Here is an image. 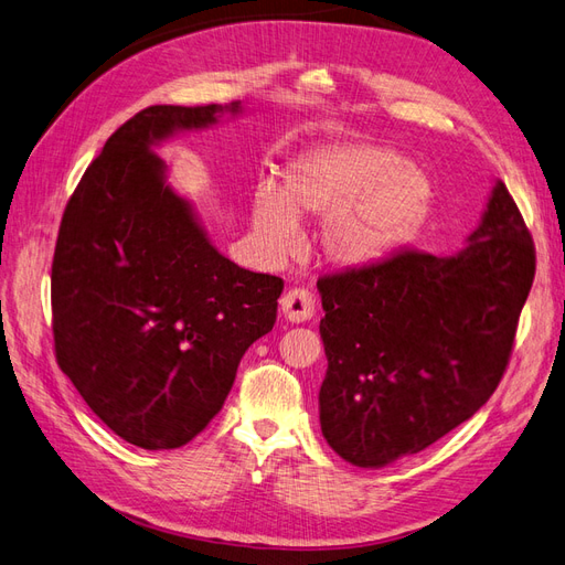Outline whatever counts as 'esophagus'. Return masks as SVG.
Returning <instances> with one entry per match:
<instances>
[{
  "instance_id": "esophagus-1",
  "label": "esophagus",
  "mask_w": 565,
  "mask_h": 565,
  "mask_svg": "<svg viewBox=\"0 0 565 565\" xmlns=\"http://www.w3.org/2000/svg\"><path fill=\"white\" fill-rule=\"evenodd\" d=\"M280 311L289 320V323H307V320L316 311V301L309 289H289L280 299Z\"/></svg>"
}]
</instances>
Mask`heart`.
<instances>
[{
    "instance_id": "1",
    "label": "heart",
    "mask_w": 565,
    "mask_h": 565,
    "mask_svg": "<svg viewBox=\"0 0 565 565\" xmlns=\"http://www.w3.org/2000/svg\"><path fill=\"white\" fill-rule=\"evenodd\" d=\"M433 204V182L399 151L373 142H330L285 166L282 188L262 182L252 196L258 242L285 256L297 245V216H322L318 249L354 270L380 264L418 233Z\"/></svg>"
}]
</instances>
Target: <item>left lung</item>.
<instances>
[{"label": "left lung", "mask_w": 565, "mask_h": 565, "mask_svg": "<svg viewBox=\"0 0 565 565\" xmlns=\"http://www.w3.org/2000/svg\"><path fill=\"white\" fill-rule=\"evenodd\" d=\"M532 278L535 247L501 180L459 252H404L320 278L328 445L383 468L468 420L507 371Z\"/></svg>", "instance_id": "1"}]
</instances>
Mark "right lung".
I'll return each mask as SVG.
<instances>
[{
  "mask_svg": "<svg viewBox=\"0 0 565 565\" xmlns=\"http://www.w3.org/2000/svg\"><path fill=\"white\" fill-rule=\"evenodd\" d=\"M245 114L242 102L149 106L75 188L52 264L56 361L130 445L178 449L218 414L282 280L239 268L169 182L157 147Z\"/></svg>",
  "mask_w": 565,
  "mask_h": 565,
  "instance_id": "1",
  "label": "right lung"
}]
</instances>
